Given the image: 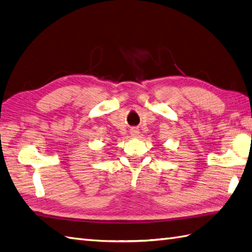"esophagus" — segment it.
I'll return each instance as SVG.
<instances>
[{
    "label": "esophagus",
    "instance_id": "34e87169",
    "mask_svg": "<svg viewBox=\"0 0 252 252\" xmlns=\"http://www.w3.org/2000/svg\"><path fill=\"white\" fill-rule=\"evenodd\" d=\"M130 133H131V135L132 136H137V134H138V128H136V127H132L131 128V131H130Z\"/></svg>",
    "mask_w": 252,
    "mask_h": 252
}]
</instances>
